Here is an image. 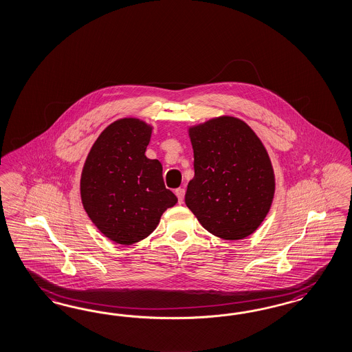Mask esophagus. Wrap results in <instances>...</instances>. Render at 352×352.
Masks as SVG:
<instances>
[{
  "label": "esophagus",
  "mask_w": 352,
  "mask_h": 352,
  "mask_svg": "<svg viewBox=\"0 0 352 352\" xmlns=\"http://www.w3.org/2000/svg\"><path fill=\"white\" fill-rule=\"evenodd\" d=\"M176 195H177V199H179V203H182L184 201V197H185V189L184 188H179V189H176Z\"/></svg>",
  "instance_id": "esophagus-1"
}]
</instances>
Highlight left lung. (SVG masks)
<instances>
[{
	"label": "left lung",
	"instance_id": "left-lung-1",
	"mask_svg": "<svg viewBox=\"0 0 352 352\" xmlns=\"http://www.w3.org/2000/svg\"><path fill=\"white\" fill-rule=\"evenodd\" d=\"M194 177L185 203L201 226L225 241L244 239L270 211L275 176L258 136L235 117L189 129Z\"/></svg>",
	"mask_w": 352,
	"mask_h": 352
}]
</instances>
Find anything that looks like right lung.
I'll return each instance as SVG.
<instances>
[{
	"instance_id": "add662e5",
	"label": "right lung",
	"mask_w": 352,
	"mask_h": 352,
	"mask_svg": "<svg viewBox=\"0 0 352 352\" xmlns=\"http://www.w3.org/2000/svg\"><path fill=\"white\" fill-rule=\"evenodd\" d=\"M151 124L113 122L94 142L80 175V199L91 221L111 241L130 245L158 226L177 198L166 189L161 162L145 155Z\"/></svg>"
}]
</instances>
